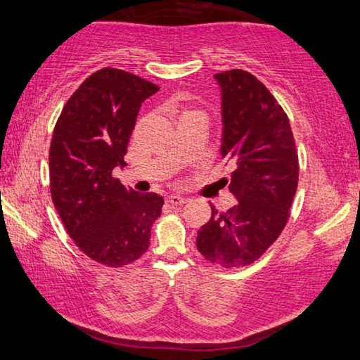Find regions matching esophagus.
I'll list each match as a JSON object with an SVG mask.
<instances>
[{"label": "esophagus", "instance_id": "obj_1", "mask_svg": "<svg viewBox=\"0 0 360 360\" xmlns=\"http://www.w3.org/2000/svg\"><path fill=\"white\" fill-rule=\"evenodd\" d=\"M186 201H188V199L184 198V196H180V194H169V196H167V202L170 205H174V207H176V205L185 204Z\"/></svg>", "mask_w": 360, "mask_h": 360}]
</instances>
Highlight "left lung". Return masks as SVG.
<instances>
[{"label": "left lung", "mask_w": 360, "mask_h": 360, "mask_svg": "<svg viewBox=\"0 0 360 360\" xmlns=\"http://www.w3.org/2000/svg\"><path fill=\"white\" fill-rule=\"evenodd\" d=\"M221 92V158L233 162L221 179L238 204L212 207L198 231L205 260L239 268L258 260L279 238L298 186V155L290 122L263 82L244 70L217 73Z\"/></svg>", "instance_id": "1"}]
</instances>
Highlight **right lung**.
I'll list each match as a JSON object with an SVG mask.
<instances>
[{
	"label": "right lung",
	"mask_w": 360,
	"mask_h": 360,
	"mask_svg": "<svg viewBox=\"0 0 360 360\" xmlns=\"http://www.w3.org/2000/svg\"><path fill=\"white\" fill-rule=\"evenodd\" d=\"M159 87L117 68L91 75L65 103L49 150L51 194L76 245L102 264L124 266L148 250L162 196L113 176L124 167L139 110Z\"/></svg>",
	"instance_id": "obj_1"
}]
</instances>
